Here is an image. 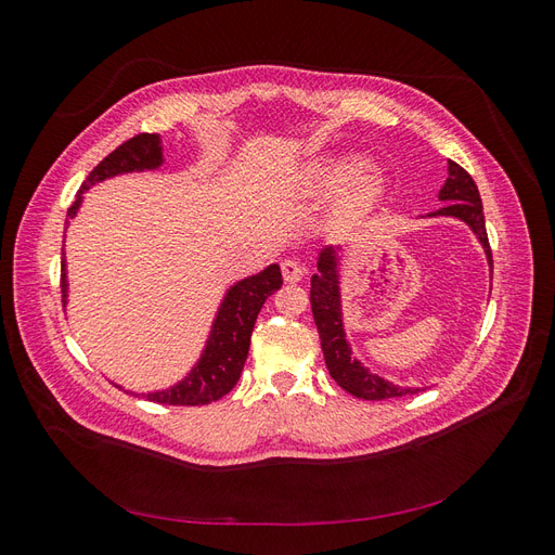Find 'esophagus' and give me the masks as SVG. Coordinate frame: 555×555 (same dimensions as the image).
<instances>
[{"instance_id":"1","label":"esophagus","mask_w":555,"mask_h":555,"mask_svg":"<svg viewBox=\"0 0 555 555\" xmlns=\"http://www.w3.org/2000/svg\"><path fill=\"white\" fill-rule=\"evenodd\" d=\"M280 268H282L284 282H298V280H304L306 268H304V263H300V261H296V259H284V261L280 263Z\"/></svg>"}]
</instances>
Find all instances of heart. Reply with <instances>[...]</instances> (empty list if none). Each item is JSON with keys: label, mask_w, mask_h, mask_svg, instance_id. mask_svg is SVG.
Segmentation results:
<instances>
[{"label": "heart", "mask_w": 555, "mask_h": 555, "mask_svg": "<svg viewBox=\"0 0 555 555\" xmlns=\"http://www.w3.org/2000/svg\"><path fill=\"white\" fill-rule=\"evenodd\" d=\"M361 169V162L357 157L335 159L317 166L312 173V184L319 192H333L345 184L351 176H357ZM384 194V180L379 176H363L357 180L343 201L338 204V220L343 222H357L371 210Z\"/></svg>", "instance_id": "b5f03b06"}]
</instances>
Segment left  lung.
Returning a JSON list of instances; mask_svg holds the SVG:
<instances>
[{
    "mask_svg": "<svg viewBox=\"0 0 555 555\" xmlns=\"http://www.w3.org/2000/svg\"><path fill=\"white\" fill-rule=\"evenodd\" d=\"M440 201L447 204L430 212L435 215H447V217H459L469 229L477 233L479 243L483 245L486 259L493 271V255L489 236H486V222H483V206L477 184L463 166L456 162H449V178L444 188L440 190ZM319 273L312 275V287H310V304L314 324L319 331V340H322L324 361L331 377L338 382V386L351 396L363 398V400H386V398H400L418 393L422 389H405V386H396L386 382L373 373H367L365 367L351 359V349L345 340V328H343V310H340V287H338V257H335L333 249H324L317 261Z\"/></svg>",
    "mask_w": 555,
    "mask_h": 555,
    "instance_id": "left-lung-1",
    "label": "left lung"
}]
</instances>
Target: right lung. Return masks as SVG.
I'll use <instances>...</instances> for the list:
<instances>
[{"label":"right lung","instance_id":"1","mask_svg":"<svg viewBox=\"0 0 555 555\" xmlns=\"http://www.w3.org/2000/svg\"><path fill=\"white\" fill-rule=\"evenodd\" d=\"M162 162L164 159H162L159 133H139V137L125 141L122 145H117L108 157H104L94 166L92 173L86 178V182H82L74 206L66 210V215L69 217L76 215L82 192H86L90 184L102 182L117 173L157 169ZM64 266L66 263L62 261V278H60L62 304H66V268ZM280 287H282V273L278 263L268 266L259 275H251L241 280L238 284H233L222 300L220 312H217L208 345L204 349V357L198 359L194 371L182 382L171 386V389L147 393L145 398L159 402V405H188V408L196 405L198 408L227 396L233 386H236L243 373L257 314L266 304V298L273 292H278Z\"/></svg>","mask_w":555,"mask_h":555}]
</instances>
